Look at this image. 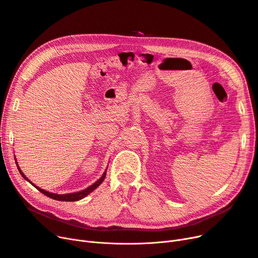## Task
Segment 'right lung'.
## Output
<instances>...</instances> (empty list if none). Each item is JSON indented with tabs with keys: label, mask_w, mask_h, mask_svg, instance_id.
I'll return each instance as SVG.
<instances>
[{
	"label": "right lung",
	"mask_w": 258,
	"mask_h": 258,
	"mask_svg": "<svg viewBox=\"0 0 258 258\" xmlns=\"http://www.w3.org/2000/svg\"><path fill=\"white\" fill-rule=\"evenodd\" d=\"M17 166H18V169H19L20 173L23 175V178H24L25 180H27V181H29L28 179H27V178L25 177V174H24V173L22 172V170L20 169V167H19V165H18V162H17ZM105 174H106V170H105L104 173L102 174V177H101L97 182H95L92 186L88 187L87 189H84V190H81V191L73 192V194H68V195H55V194H51V192H48V191L44 190V189H40V188L37 187V186H35V187L37 188L38 191H40L43 195H45V196H47L48 198H51V199H53V200L62 201V202H74V201H78V200L84 199V198L87 197L89 194H91L95 188H97V187L103 182V180H104V178H105ZM29 182H30V181H29ZM30 183H31V182H30ZM31 184H32V183H31ZM32 185H33V184H32Z\"/></svg>",
	"instance_id": "1"
}]
</instances>
